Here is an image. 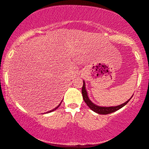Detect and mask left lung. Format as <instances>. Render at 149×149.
Wrapping results in <instances>:
<instances>
[{
    "label": "left lung",
    "instance_id": "1",
    "mask_svg": "<svg viewBox=\"0 0 149 149\" xmlns=\"http://www.w3.org/2000/svg\"><path fill=\"white\" fill-rule=\"evenodd\" d=\"M82 97H83L84 101L85 102V103L87 104V106L89 107L92 111H93L94 112L97 113H99V114H102V115L109 114L111 113H113L115 111H116L119 110L120 109H121L124 106H125V105L129 102L130 100L131 99V97H133V96L131 97L129 100L123 103V104L118 105V106H116V107H105L97 106V105L93 104V103L90 100L89 98H88L87 92H86V90L85 88V83H84V81L83 82V86H82Z\"/></svg>",
    "mask_w": 149,
    "mask_h": 149
}]
</instances>
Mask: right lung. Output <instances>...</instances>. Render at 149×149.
Listing matches in <instances>:
<instances>
[{"label":"right lung","mask_w":149,"mask_h":149,"mask_svg":"<svg viewBox=\"0 0 149 149\" xmlns=\"http://www.w3.org/2000/svg\"><path fill=\"white\" fill-rule=\"evenodd\" d=\"M61 104H60L59 105H58V107H56L55 109H53V110H51V111H49L47 112V113H50V112H52V111H55V110H56V109H57L58 108V107H60V105H61Z\"/></svg>","instance_id":"1"}]
</instances>
